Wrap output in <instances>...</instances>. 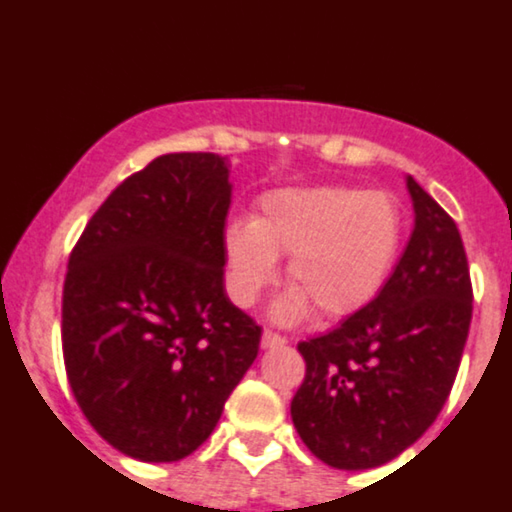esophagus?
<instances>
[{"instance_id":"1","label":"esophagus","mask_w":512,"mask_h":512,"mask_svg":"<svg viewBox=\"0 0 512 512\" xmlns=\"http://www.w3.org/2000/svg\"><path fill=\"white\" fill-rule=\"evenodd\" d=\"M287 343V336H282V333L272 331V328H267L265 333H262V348H279Z\"/></svg>"}]
</instances>
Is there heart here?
<instances>
[{"mask_svg": "<svg viewBox=\"0 0 512 512\" xmlns=\"http://www.w3.org/2000/svg\"><path fill=\"white\" fill-rule=\"evenodd\" d=\"M260 218L225 228L230 292L250 306L277 282V255L294 289L274 314L297 321L311 304L324 319H343L378 297L402 245L395 198L358 186L282 188L262 198Z\"/></svg>", "mask_w": 512, "mask_h": 512, "instance_id": "b5f03b06", "label": "heart"}]
</instances>
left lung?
<instances>
[{"instance_id":"1","label":"left lung","mask_w":512,"mask_h":512,"mask_svg":"<svg viewBox=\"0 0 512 512\" xmlns=\"http://www.w3.org/2000/svg\"><path fill=\"white\" fill-rule=\"evenodd\" d=\"M414 230L385 287L324 336L306 338L292 422L333 469L383 466L434 424L471 326L473 287L454 218L407 179Z\"/></svg>"}]
</instances>
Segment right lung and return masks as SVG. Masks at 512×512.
Instances as JSON below:
<instances>
[{"instance_id": "obj_1", "label": "right lung", "mask_w": 512, "mask_h": 512, "mask_svg": "<svg viewBox=\"0 0 512 512\" xmlns=\"http://www.w3.org/2000/svg\"><path fill=\"white\" fill-rule=\"evenodd\" d=\"M230 198L218 154H164L107 196L71 252L68 383L95 432L132 459L193 454L260 351L262 326L223 284Z\"/></svg>"}]
</instances>
